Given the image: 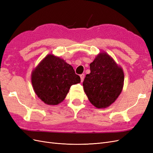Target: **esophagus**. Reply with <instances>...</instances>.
<instances>
[{
  "instance_id": "esophagus-1",
  "label": "esophagus",
  "mask_w": 153,
  "mask_h": 153,
  "mask_svg": "<svg viewBox=\"0 0 153 153\" xmlns=\"http://www.w3.org/2000/svg\"><path fill=\"white\" fill-rule=\"evenodd\" d=\"M80 78H81V82L84 81V78H85V75H84V74H82V75H80Z\"/></svg>"
}]
</instances>
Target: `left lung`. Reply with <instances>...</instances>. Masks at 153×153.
I'll return each mask as SVG.
<instances>
[{"label":"left lung","mask_w":153,"mask_h":153,"mask_svg":"<svg viewBox=\"0 0 153 153\" xmlns=\"http://www.w3.org/2000/svg\"><path fill=\"white\" fill-rule=\"evenodd\" d=\"M90 70L83 82L85 93L96 108L108 107L122 92L123 69L112 57L103 52L97 55L90 64Z\"/></svg>","instance_id":"left-lung-1"}]
</instances>
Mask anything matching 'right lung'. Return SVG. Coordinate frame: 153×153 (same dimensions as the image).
<instances>
[{
	"instance_id": "right-lung-1",
	"label": "right lung",
	"mask_w": 153,
	"mask_h": 153,
	"mask_svg": "<svg viewBox=\"0 0 153 153\" xmlns=\"http://www.w3.org/2000/svg\"><path fill=\"white\" fill-rule=\"evenodd\" d=\"M31 82L41 101L56 105L65 99L72 85L80 82V77L64 59L48 54L32 70Z\"/></svg>"
}]
</instances>
